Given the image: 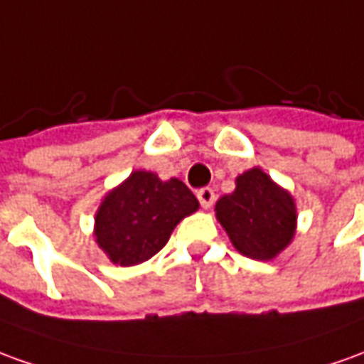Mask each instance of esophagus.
I'll return each instance as SVG.
<instances>
[{
    "label": "esophagus",
    "mask_w": 364,
    "mask_h": 364,
    "mask_svg": "<svg viewBox=\"0 0 364 364\" xmlns=\"http://www.w3.org/2000/svg\"><path fill=\"white\" fill-rule=\"evenodd\" d=\"M197 199H199L200 207L210 208L217 197H215V191L210 189V187H203V189L197 191Z\"/></svg>",
    "instance_id": "obj_1"
}]
</instances>
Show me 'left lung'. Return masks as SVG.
Returning a JSON list of instances; mask_svg holds the SVG:
<instances>
[{
    "label": "left lung",
    "mask_w": 364,
    "mask_h": 364,
    "mask_svg": "<svg viewBox=\"0 0 364 364\" xmlns=\"http://www.w3.org/2000/svg\"><path fill=\"white\" fill-rule=\"evenodd\" d=\"M217 218L235 248L254 260L282 252L296 230V205L262 169L238 175L236 189L217 200Z\"/></svg>",
    "instance_id": "obj_1"
}]
</instances>
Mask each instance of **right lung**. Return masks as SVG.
<instances>
[{"label": "right lung", "instance_id": "obj_1", "mask_svg": "<svg viewBox=\"0 0 364 364\" xmlns=\"http://www.w3.org/2000/svg\"><path fill=\"white\" fill-rule=\"evenodd\" d=\"M197 208L199 200L179 179L134 171L98 208L96 242L114 264L134 266L159 252L177 223Z\"/></svg>", "mask_w": 364, "mask_h": 364}]
</instances>
